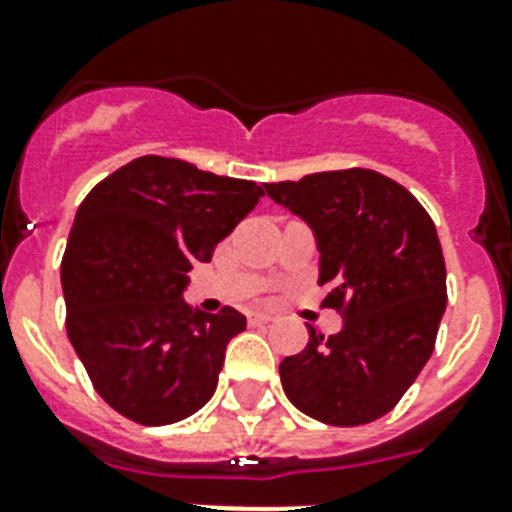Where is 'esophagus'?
I'll use <instances>...</instances> for the list:
<instances>
[{
	"instance_id": "esophagus-1",
	"label": "esophagus",
	"mask_w": 512,
	"mask_h": 512,
	"mask_svg": "<svg viewBox=\"0 0 512 512\" xmlns=\"http://www.w3.org/2000/svg\"><path fill=\"white\" fill-rule=\"evenodd\" d=\"M273 321V316L268 313H249V327H268Z\"/></svg>"
}]
</instances>
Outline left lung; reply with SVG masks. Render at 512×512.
<instances>
[{"label": "left lung", "mask_w": 512, "mask_h": 512, "mask_svg": "<svg viewBox=\"0 0 512 512\" xmlns=\"http://www.w3.org/2000/svg\"><path fill=\"white\" fill-rule=\"evenodd\" d=\"M265 193L313 228L324 305L342 316L337 335L308 327L303 353L281 361L284 393L337 428L380 420L436 348L446 311L436 225L404 185L361 167L265 183Z\"/></svg>", "instance_id": "left-lung-1"}]
</instances>
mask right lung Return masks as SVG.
<instances>
[{
	"label": "right lung",
	"mask_w": 512,
	"mask_h": 512,
	"mask_svg": "<svg viewBox=\"0 0 512 512\" xmlns=\"http://www.w3.org/2000/svg\"><path fill=\"white\" fill-rule=\"evenodd\" d=\"M260 196L252 180L140 156L79 204L60 263L66 332L92 388L122 417L172 425L212 398L225 345L247 319L228 305L193 311L183 289Z\"/></svg>",
	"instance_id": "obj_1"
}]
</instances>
